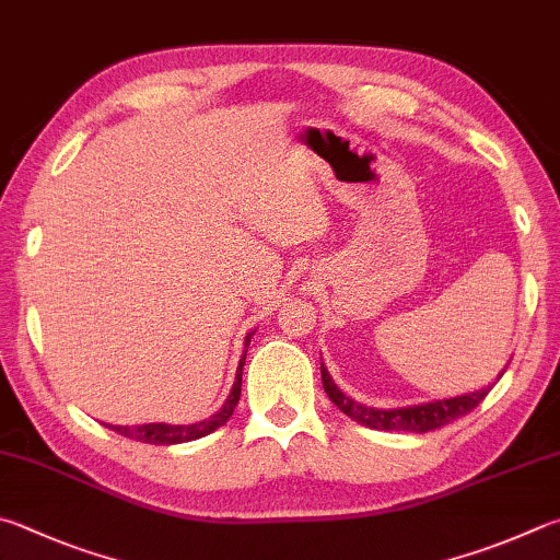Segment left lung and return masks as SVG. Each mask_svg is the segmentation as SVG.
<instances>
[{
    "label": "left lung",
    "mask_w": 560,
    "mask_h": 560,
    "mask_svg": "<svg viewBox=\"0 0 560 560\" xmlns=\"http://www.w3.org/2000/svg\"><path fill=\"white\" fill-rule=\"evenodd\" d=\"M320 377H323L325 394L330 396V401L338 406L345 416H350L352 421L368 425V429H377V431H409V433L435 431V429H441V425L460 419V416H465V413H470L492 389V386H485V389H480V392L453 396V399L384 411V409H368V406L352 401L348 394H342L338 386H335V382L330 380L328 370L323 368V362H320Z\"/></svg>",
    "instance_id": "obj_1"
}]
</instances>
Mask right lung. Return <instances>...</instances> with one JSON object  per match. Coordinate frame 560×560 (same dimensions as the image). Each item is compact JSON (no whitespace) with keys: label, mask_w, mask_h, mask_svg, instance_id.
Instances as JSON below:
<instances>
[{"label":"right lung","mask_w":560,"mask_h":560,"mask_svg":"<svg viewBox=\"0 0 560 560\" xmlns=\"http://www.w3.org/2000/svg\"><path fill=\"white\" fill-rule=\"evenodd\" d=\"M249 340H252V335H247L245 348L249 345ZM242 368H245V358L240 360L237 382H235V386H232V394L228 396L225 406H222V409L215 416H210V419H206V421H198V423H190V425H171V423L107 425V429H112V431L119 433V435H125V439L151 443V445H176V443H188V441L202 439V435H208V433H212L215 429H220L222 423H228L232 411H235V406L240 401V392H242Z\"/></svg>","instance_id":"add662e5"}]
</instances>
